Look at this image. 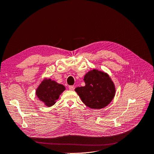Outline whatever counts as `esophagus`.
Here are the masks:
<instances>
[{"label": "esophagus", "instance_id": "34e87169", "mask_svg": "<svg viewBox=\"0 0 154 154\" xmlns=\"http://www.w3.org/2000/svg\"><path fill=\"white\" fill-rule=\"evenodd\" d=\"M68 88H69L70 90L73 91V90H74V89H75V87H74L73 86H70L69 87H68Z\"/></svg>", "mask_w": 154, "mask_h": 154}]
</instances>
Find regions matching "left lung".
<instances>
[{
  "instance_id": "obj_1",
  "label": "left lung",
  "mask_w": 154,
  "mask_h": 154,
  "mask_svg": "<svg viewBox=\"0 0 154 154\" xmlns=\"http://www.w3.org/2000/svg\"><path fill=\"white\" fill-rule=\"evenodd\" d=\"M85 86L75 91L87 106L94 109H103L112 101L116 94L114 83L108 74L94 69L84 77Z\"/></svg>"
}]
</instances>
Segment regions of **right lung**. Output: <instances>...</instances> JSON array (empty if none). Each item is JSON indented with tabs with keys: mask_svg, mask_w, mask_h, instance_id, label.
Instances as JSON below:
<instances>
[{
	"mask_svg": "<svg viewBox=\"0 0 154 154\" xmlns=\"http://www.w3.org/2000/svg\"><path fill=\"white\" fill-rule=\"evenodd\" d=\"M65 87L51 79H44L36 89L37 98L47 106L54 105Z\"/></svg>",
	"mask_w": 154,
	"mask_h": 154,
	"instance_id": "obj_1",
	"label": "right lung"
}]
</instances>
